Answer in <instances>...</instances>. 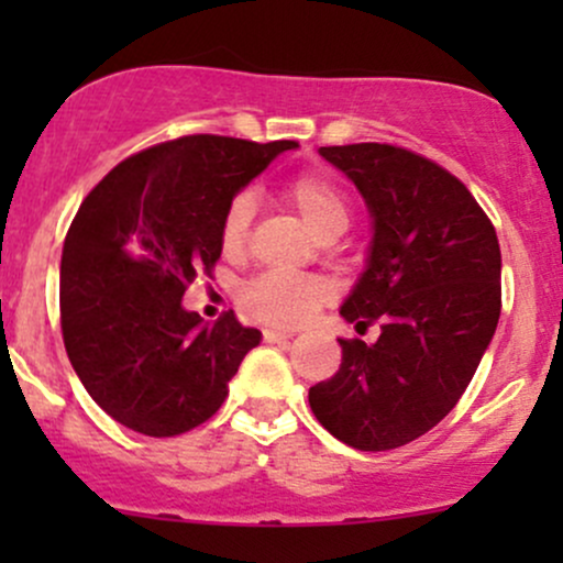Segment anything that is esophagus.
Masks as SVG:
<instances>
[{"mask_svg":"<svg viewBox=\"0 0 563 563\" xmlns=\"http://www.w3.org/2000/svg\"><path fill=\"white\" fill-rule=\"evenodd\" d=\"M262 335H264V341H267V344H280V341H288L294 333H288V331H273V328H267V331H264Z\"/></svg>","mask_w":563,"mask_h":563,"instance_id":"34e87169","label":"esophagus"}]
</instances>
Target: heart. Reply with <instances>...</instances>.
I'll return each instance as SVG.
<instances>
[{
  "mask_svg": "<svg viewBox=\"0 0 563 563\" xmlns=\"http://www.w3.org/2000/svg\"><path fill=\"white\" fill-rule=\"evenodd\" d=\"M283 198L294 206L322 241H333L352 222V200L325 174L303 172L283 185ZM256 196L251 190L235 192L219 219V245L228 256L241 254L249 241ZM241 307L251 318L277 328H296L307 322L331 299V288L320 277H296L286 273L256 275L241 288Z\"/></svg>",
  "mask_w": 563,
  "mask_h": 563,
  "instance_id": "obj_1",
  "label": "heart"
}]
</instances>
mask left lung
<instances>
[{"label":"left lung","mask_w":563,"mask_h":563,"mask_svg":"<svg viewBox=\"0 0 563 563\" xmlns=\"http://www.w3.org/2000/svg\"><path fill=\"white\" fill-rule=\"evenodd\" d=\"M373 214L367 269L341 307L376 344L339 339L335 376L309 389L314 418L365 452L402 448L457 405L500 320V243L468 187L386 142L320 147Z\"/></svg>","instance_id":"obj_1"}]
</instances>
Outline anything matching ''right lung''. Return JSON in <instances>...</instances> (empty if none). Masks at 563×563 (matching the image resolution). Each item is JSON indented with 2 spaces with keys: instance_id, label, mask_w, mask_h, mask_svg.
<instances>
[{
  "instance_id": "right-lung-1",
  "label": "right lung",
  "mask_w": 563,
  "mask_h": 563,
  "mask_svg": "<svg viewBox=\"0 0 563 563\" xmlns=\"http://www.w3.org/2000/svg\"><path fill=\"white\" fill-rule=\"evenodd\" d=\"M299 142L185 134L134 153L84 198L60 262L63 344L84 389L145 437L206 423L260 344L224 312L203 325L183 296L222 254L224 206Z\"/></svg>"
}]
</instances>
